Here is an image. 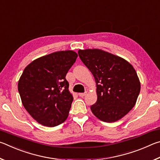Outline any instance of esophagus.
<instances>
[{
	"mask_svg": "<svg viewBox=\"0 0 160 160\" xmlns=\"http://www.w3.org/2000/svg\"><path fill=\"white\" fill-rule=\"evenodd\" d=\"M86 94H87V92H84V93H79L78 94V95H79L80 97H85V95H86Z\"/></svg>",
	"mask_w": 160,
	"mask_h": 160,
	"instance_id": "34e87169",
	"label": "esophagus"
}]
</instances>
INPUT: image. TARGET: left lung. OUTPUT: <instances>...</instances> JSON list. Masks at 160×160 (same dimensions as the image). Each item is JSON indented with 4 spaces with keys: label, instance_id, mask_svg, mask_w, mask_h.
<instances>
[{
    "label": "left lung",
    "instance_id": "left-lung-1",
    "mask_svg": "<svg viewBox=\"0 0 160 160\" xmlns=\"http://www.w3.org/2000/svg\"><path fill=\"white\" fill-rule=\"evenodd\" d=\"M81 61L94 78L97 100L90 109L104 122H115L136 103L140 82L132 65L123 58L97 48L78 51Z\"/></svg>",
    "mask_w": 160,
    "mask_h": 160
}]
</instances>
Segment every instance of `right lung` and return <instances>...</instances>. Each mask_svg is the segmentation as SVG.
I'll return each instance as SVG.
<instances>
[{"instance_id":"right-lung-1","label":"right lung","mask_w":160,"mask_h":160,"mask_svg":"<svg viewBox=\"0 0 160 160\" xmlns=\"http://www.w3.org/2000/svg\"><path fill=\"white\" fill-rule=\"evenodd\" d=\"M73 51H60L35 59L27 66L18 81L24 107L38 123L54 127L68 116L73 97L66 79L76 61Z\"/></svg>"}]
</instances>
